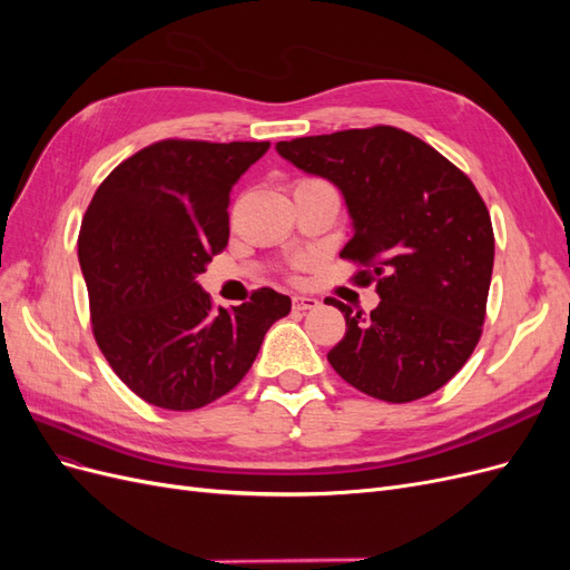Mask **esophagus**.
I'll return each mask as SVG.
<instances>
[{"label":"esophagus","mask_w":570,"mask_h":570,"mask_svg":"<svg viewBox=\"0 0 570 570\" xmlns=\"http://www.w3.org/2000/svg\"><path fill=\"white\" fill-rule=\"evenodd\" d=\"M316 306H318V299L314 297H302V295L292 297V308H295V312H312Z\"/></svg>","instance_id":"1"}]
</instances>
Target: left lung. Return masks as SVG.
I'll return each instance as SVG.
<instances>
[{
  "mask_svg": "<svg viewBox=\"0 0 570 570\" xmlns=\"http://www.w3.org/2000/svg\"><path fill=\"white\" fill-rule=\"evenodd\" d=\"M304 174L331 180L354 235L342 254L375 283L371 316L327 297L347 333L327 352L352 387L404 404L461 371L482 335L494 233L471 178L416 135L392 126L297 137L275 145Z\"/></svg>",
  "mask_w": 570,
  "mask_h": 570,
  "instance_id": "8db88e82",
  "label": "left lung"
}]
</instances>
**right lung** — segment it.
Listing matches in <instances>:
<instances>
[{
    "label": "right lung",
    "mask_w": 570,
    "mask_h": 570,
    "mask_svg": "<svg viewBox=\"0 0 570 570\" xmlns=\"http://www.w3.org/2000/svg\"><path fill=\"white\" fill-rule=\"evenodd\" d=\"M271 142L161 140L118 164L85 212L78 262L92 333L147 404L193 411L230 392L289 314L271 287L214 308L197 283L230 235V189Z\"/></svg>",
    "instance_id": "1"
}]
</instances>
